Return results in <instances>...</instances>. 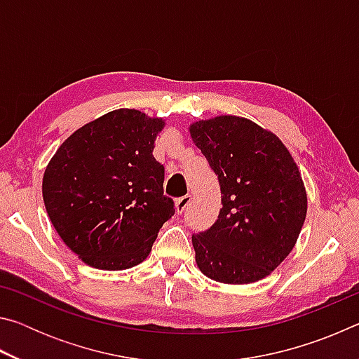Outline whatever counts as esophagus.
I'll return each mask as SVG.
<instances>
[{"label": "esophagus", "mask_w": 359, "mask_h": 359, "mask_svg": "<svg viewBox=\"0 0 359 359\" xmlns=\"http://www.w3.org/2000/svg\"><path fill=\"white\" fill-rule=\"evenodd\" d=\"M190 201H191L190 194H185V196L175 199V210H177V214H182V212H184L188 208Z\"/></svg>", "instance_id": "1"}]
</instances>
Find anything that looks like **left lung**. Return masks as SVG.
<instances>
[{
  "label": "left lung",
  "mask_w": 359,
  "mask_h": 359,
  "mask_svg": "<svg viewBox=\"0 0 359 359\" xmlns=\"http://www.w3.org/2000/svg\"><path fill=\"white\" fill-rule=\"evenodd\" d=\"M196 147L218 175L217 222L191 236L205 277L244 285L269 276L293 250L307 194L293 156L274 133L236 115L190 126Z\"/></svg>",
  "instance_id": "8db88e82"
}]
</instances>
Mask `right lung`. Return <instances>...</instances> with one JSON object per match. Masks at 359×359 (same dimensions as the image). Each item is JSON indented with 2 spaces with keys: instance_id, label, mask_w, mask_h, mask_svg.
I'll return each instance as SVG.
<instances>
[{
  "instance_id": "add662e5",
  "label": "right lung",
  "mask_w": 359,
  "mask_h": 359,
  "mask_svg": "<svg viewBox=\"0 0 359 359\" xmlns=\"http://www.w3.org/2000/svg\"><path fill=\"white\" fill-rule=\"evenodd\" d=\"M163 118L117 109L72 133L42 177L48 218L85 264L121 271L149 257L174 201L151 155Z\"/></svg>"
}]
</instances>
